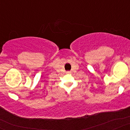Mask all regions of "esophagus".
<instances>
[{"mask_svg":"<svg viewBox=\"0 0 130 130\" xmlns=\"http://www.w3.org/2000/svg\"><path fill=\"white\" fill-rule=\"evenodd\" d=\"M67 73H70V72H69V71H68V72H67Z\"/></svg>","mask_w":130,"mask_h":130,"instance_id":"obj_1","label":"esophagus"}]
</instances>
